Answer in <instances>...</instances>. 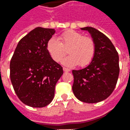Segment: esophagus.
<instances>
[{"label":"esophagus","instance_id":"obj_1","mask_svg":"<svg viewBox=\"0 0 130 130\" xmlns=\"http://www.w3.org/2000/svg\"><path fill=\"white\" fill-rule=\"evenodd\" d=\"M62 69H63V71H64V72H70V69H68V68H65V67L62 68Z\"/></svg>","mask_w":130,"mask_h":130}]
</instances>
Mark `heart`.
I'll use <instances>...</instances> for the list:
<instances>
[{
    "label": "heart",
    "instance_id": "obj_1",
    "mask_svg": "<svg viewBox=\"0 0 130 130\" xmlns=\"http://www.w3.org/2000/svg\"><path fill=\"white\" fill-rule=\"evenodd\" d=\"M60 41L51 37L47 42L46 49L54 61L59 62L68 53L70 55L62 60L65 66L72 67L78 64L79 67L89 65L95 54V42L92 37L75 30H68L59 36Z\"/></svg>",
    "mask_w": 130,
    "mask_h": 130
}]
</instances>
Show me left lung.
Returning a JSON list of instances; mask_svg holds the SVG:
<instances>
[{
	"label": "left lung",
	"mask_w": 130,
	"mask_h": 130,
	"mask_svg": "<svg viewBox=\"0 0 130 130\" xmlns=\"http://www.w3.org/2000/svg\"><path fill=\"white\" fill-rule=\"evenodd\" d=\"M90 32L95 42V54L86 68L72 70V90L76 98L86 103L104 100L114 90L120 68L119 57L111 40L92 27L82 28Z\"/></svg>",
	"instance_id": "1"
}]
</instances>
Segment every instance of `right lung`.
Returning a JSON list of instances; mask_svg holds the SVG:
<instances>
[{
  "label": "right lung",
  "mask_w": 130,
  "mask_h": 130,
  "mask_svg": "<svg viewBox=\"0 0 130 130\" xmlns=\"http://www.w3.org/2000/svg\"><path fill=\"white\" fill-rule=\"evenodd\" d=\"M53 28L37 27L24 36L10 61V79L19 99L31 107L51 103L57 82L63 74L61 65L51 58L46 49Z\"/></svg>",
  "instance_id": "obj_1"
}]
</instances>
